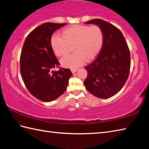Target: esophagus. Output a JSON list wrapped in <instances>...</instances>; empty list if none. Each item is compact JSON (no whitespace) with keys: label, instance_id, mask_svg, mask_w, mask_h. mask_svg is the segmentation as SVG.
<instances>
[{"label":"esophagus","instance_id":"esophagus-1","mask_svg":"<svg viewBox=\"0 0 149 149\" xmlns=\"http://www.w3.org/2000/svg\"><path fill=\"white\" fill-rule=\"evenodd\" d=\"M77 70L76 68H72V69H71V72L73 73V74H74V73L76 72Z\"/></svg>","mask_w":149,"mask_h":149}]
</instances>
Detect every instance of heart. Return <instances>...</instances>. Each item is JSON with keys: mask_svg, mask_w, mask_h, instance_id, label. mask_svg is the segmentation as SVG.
Returning <instances> with one entry per match:
<instances>
[{"mask_svg": "<svg viewBox=\"0 0 149 149\" xmlns=\"http://www.w3.org/2000/svg\"><path fill=\"white\" fill-rule=\"evenodd\" d=\"M62 37L57 34L50 38V45L55 54L64 57L70 51L74 53L63 58L61 65L66 68H76L85 61H90L99 54L104 43V34L97 26L74 25L62 31Z\"/></svg>", "mask_w": 149, "mask_h": 149, "instance_id": "heart-1", "label": "heart"}]
</instances>
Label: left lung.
Here are the masks:
<instances>
[{
    "label": "left lung",
    "instance_id": "obj_1",
    "mask_svg": "<svg viewBox=\"0 0 149 149\" xmlns=\"http://www.w3.org/2000/svg\"><path fill=\"white\" fill-rule=\"evenodd\" d=\"M85 24L100 27L104 43L97 58L85 67L88 76L84 84L94 96L108 99L118 93L127 80L130 52L122 32L113 25L101 19H93Z\"/></svg>",
    "mask_w": 149,
    "mask_h": 149
}]
</instances>
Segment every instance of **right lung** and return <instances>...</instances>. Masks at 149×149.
I'll list each match as a JSON object with an SVG mask.
<instances>
[{"instance_id": "obj_1", "label": "right lung", "mask_w": 149, "mask_h": 149, "mask_svg": "<svg viewBox=\"0 0 149 149\" xmlns=\"http://www.w3.org/2000/svg\"><path fill=\"white\" fill-rule=\"evenodd\" d=\"M67 24L51 22L40 25L26 38L22 47L20 74L31 94L43 102H51L66 91L72 76L70 69L59 67L50 45V38L55 31Z\"/></svg>"}]
</instances>
